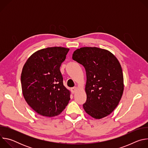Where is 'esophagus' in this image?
Returning <instances> with one entry per match:
<instances>
[{
  "label": "esophagus",
  "instance_id": "obj_1",
  "mask_svg": "<svg viewBox=\"0 0 148 148\" xmlns=\"http://www.w3.org/2000/svg\"><path fill=\"white\" fill-rule=\"evenodd\" d=\"M77 90H78V88H77V87H74L72 88H71L72 93H73V94H74V93L77 91Z\"/></svg>",
  "mask_w": 148,
  "mask_h": 148
}]
</instances>
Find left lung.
I'll list each match as a JSON object with an SVG mask.
<instances>
[{"label":"left lung","instance_id":"1","mask_svg":"<svg viewBox=\"0 0 148 148\" xmlns=\"http://www.w3.org/2000/svg\"><path fill=\"white\" fill-rule=\"evenodd\" d=\"M73 59L86 71L87 101L83 104L84 110L95 119L108 116L117 107L124 89L119 61L110 51L95 47L77 49Z\"/></svg>","mask_w":148,"mask_h":148}]
</instances>
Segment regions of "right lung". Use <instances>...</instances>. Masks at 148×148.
I'll return each mask as SVG.
<instances>
[{
  "label": "right lung",
  "mask_w": 148,
  "mask_h": 148,
  "mask_svg": "<svg viewBox=\"0 0 148 148\" xmlns=\"http://www.w3.org/2000/svg\"><path fill=\"white\" fill-rule=\"evenodd\" d=\"M69 49L47 47L34 53L27 60L21 74L23 97L29 106L40 115L60 114L70 99V91L63 85L60 71Z\"/></svg>",
  "instance_id": "obj_1"
}]
</instances>
